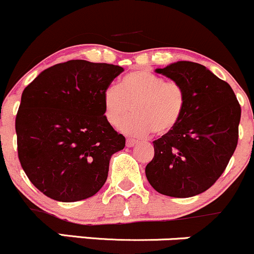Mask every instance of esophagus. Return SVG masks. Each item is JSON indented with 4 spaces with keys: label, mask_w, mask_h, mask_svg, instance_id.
<instances>
[{
    "label": "esophagus",
    "mask_w": 254,
    "mask_h": 254,
    "mask_svg": "<svg viewBox=\"0 0 254 254\" xmlns=\"http://www.w3.org/2000/svg\"><path fill=\"white\" fill-rule=\"evenodd\" d=\"M138 143L137 139H133V138H128L127 142H126V145L128 146V148H132V146H134L135 144Z\"/></svg>",
    "instance_id": "obj_1"
}]
</instances>
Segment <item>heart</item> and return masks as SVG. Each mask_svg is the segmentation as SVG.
I'll use <instances>...</instances> for the list:
<instances>
[{
  "mask_svg": "<svg viewBox=\"0 0 254 254\" xmlns=\"http://www.w3.org/2000/svg\"><path fill=\"white\" fill-rule=\"evenodd\" d=\"M187 106V94L181 83L149 72L133 70L125 75L119 87L110 85L103 93L106 121L117 126L133 110L134 115L120 125L130 135H143L153 130L165 134L176 127Z\"/></svg>",
  "mask_w": 254,
  "mask_h": 254,
  "instance_id": "1",
  "label": "heart"
}]
</instances>
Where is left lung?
I'll return each instance as SVG.
<instances>
[{
	"mask_svg": "<svg viewBox=\"0 0 254 254\" xmlns=\"http://www.w3.org/2000/svg\"><path fill=\"white\" fill-rule=\"evenodd\" d=\"M155 72L184 85L187 106L176 127L153 142L146 179L161 194L193 197L226 169L239 140L241 106L232 88L199 64L179 61Z\"/></svg>",
	"mask_w": 254,
	"mask_h": 254,
	"instance_id": "left-lung-1",
	"label": "left lung"
}]
</instances>
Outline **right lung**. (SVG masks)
<instances>
[{"label": "right lung", "mask_w": 254, "mask_h": 254, "mask_svg": "<svg viewBox=\"0 0 254 254\" xmlns=\"http://www.w3.org/2000/svg\"><path fill=\"white\" fill-rule=\"evenodd\" d=\"M120 66L70 60L43 70L23 90L15 117L18 158L30 182L59 202L99 192L126 138L106 121L103 93Z\"/></svg>", "instance_id": "obj_1"}]
</instances>
